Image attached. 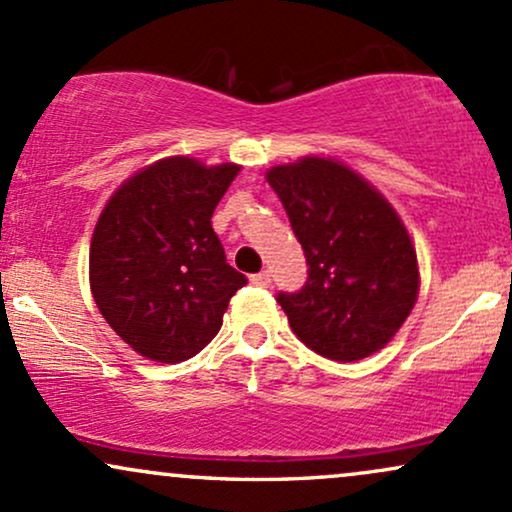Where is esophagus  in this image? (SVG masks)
I'll list each match as a JSON object with an SVG mask.
<instances>
[{
	"label": "esophagus",
	"instance_id": "34e87169",
	"mask_svg": "<svg viewBox=\"0 0 512 512\" xmlns=\"http://www.w3.org/2000/svg\"><path fill=\"white\" fill-rule=\"evenodd\" d=\"M250 281H252V284H255V286H260V289H267V286L272 284V274H269V272L252 274V276H250Z\"/></svg>",
	"mask_w": 512,
	"mask_h": 512
}]
</instances>
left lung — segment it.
<instances>
[{"label":"left lung","instance_id":"left-lung-1","mask_svg":"<svg viewBox=\"0 0 512 512\" xmlns=\"http://www.w3.org/2000/svg\"><path fill=\"white\" fill-rule=\"evenodd\" d=\"M305 252L308 281L276 293L293 334L332 361H361L390 342L419 296L411 238L387 199L332 158L267 173Z\"/></svg>","mask_w":512,"mask_h":512}]
</instances>
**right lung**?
<instances>
[{
    "mask_svg": "<svg viewBox=\"0 0 512 512\" xmlns=\"http://www.w3.org/2000/svg\"><path fill=\"white\" fill-rule=\"evenodd\" d=\"M238 170L163 158L105 204L88 255L93 301L137 354L158 363L199 354L221 330L233 293L248 284L211 228Z\"/></svg>",
    "mask_w": 512,
    "mask_h": 512,
    "instance_id": "1",
    "label": "right lung"
}]
</instances>
